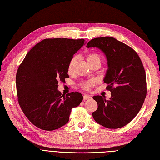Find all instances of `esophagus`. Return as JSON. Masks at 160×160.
Listing matches in <instances>:
<instances>
[{"instance_id": "34e87169", "label": "esophagus", "mask_w": 160, "mask_h": 160, "mask_svg": "<svg viewBox=\"0 0 160 160\" xmlns=\"http://www.w3.org/2000/svg\"><path fill=\"white\" fill-rule=\"evenodd\" d=\"M91 99V96L89 95H83V100H88V99Z\"/></svg>"}]
</instances>
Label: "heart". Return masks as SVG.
Wrapping results in <instances>:
<instances>
[{
	"label": "heart",
	"mask_w": 160,
	"mask_h": 160,
	"mask_svg": "<svg viewBox=\"0 0 160 160\" xmlns=\"http://www.w3.org/2000/svg\"><path fill=\"white\" fill-rule=\"evenodd\" d=\"M95 60H99V61L101 60L100 57L98 54H95V53H90V54H89L88 56H87V61H88V62L95 61ZM76 61H77V57H72L71 59V61H69L68 67H67V72H68L69 74L72 73V71H73L74 66H75V64L76 62ZM93 85H94V81H88L87 82H85V83H82L81 86L83 89H85L86 90H88L91 88H92V87L93 86Z\"/></svg>",
	"instance_id": "obj_1"
}]
</instances>
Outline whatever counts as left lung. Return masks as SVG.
I'll return each instance as SVG.
<instances>
[{"label": "left lung", "instance_id": "obj_1", "mask_svg": "<svg viewBox=\"0 0 160 160\" xmlns=\"http://www.w3.org/2000/svg\"><path fill=\"white\" fill-rule=\"evenodd\" d=\"M106 57L108 69L103 79L111 98L93 96L98 108L92 113L97 123L109 129L126 125L137 115L146 97V76L142 62L133 49L113 37L95 38L87 45Z\"/></svg>", "mask_w": 160, "mask_h": 160}]
</instances>
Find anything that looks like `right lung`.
I'll list each match as a JSON object with an SVG mask.
<instances>
[{
    "label": "right lung",
    "mask_w": 160,
    "mask_h": 160,
    "mask_svg": "<svg viewBox=\"0 0 160 160\" xmlns=\"http://www.w3.org/2000/svg\"><path fill=\"white\" fill-rule=\"evenodd\" d=\"M85 40L46 38L27 52L19 66L16 85L19 105L36 127L52 131L69 120L72 108L83 100L79 92L66 95L58 90L59 81L68 78L67 67Z\"/></svg>",
    "instance_id": "right-lung-1"
}]
</instances>
